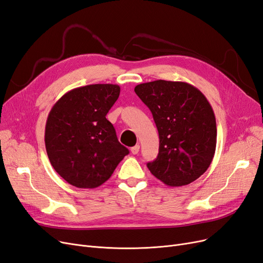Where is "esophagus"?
<instances>
[{"label": "esophagus", "instance_id": "34e87169", "mask_svg": "<svg viewBox=\"0 0 263 263\" xmlns=\"http://www.w3.org/2000/svg\"><path fill=\"white\" fill-rule=\"evenodd\" d=\"M139 149H140L139 144H136V146H134V147L130 149V151H132L133 155H137V153L139 152Z\"/></svg>", "mask_w": 263, "mask_h": 263}]
</instances>
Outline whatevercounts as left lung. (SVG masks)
<instances>
[{
	"label": "left lung",
	"mask_w": 263,
	"mask_h": 263,
	"mask_svg": "<svg viewBox=\"0 0 263 263\" xmlns=\"http://www.w3.org/2000/svg\"><path fill=\"white\" fill-rule=\"evenodd\" d=\"M159 132V155L149 171L171 187L184 186L210 166L216 147V122L200 90L184 81L155 80L135 87Z\"/></svg>",
	"instance_id": "obj_1"
}]
</instances>
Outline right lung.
<instances>
[{
  "mask_svg": "<svg viewBox=\"0 0 263 263\" xmlns=\"http://www.w3.org/2000/svg\"><path fill=\"white\" fill-rule=\"evenodd\" d=\"M120 91V86L112 84L79 87L51 108L45 124V149L52 166L68 184L99 187L129 153L105 117Z\"/></svg>",
  "mask_w": 263,
  "mask_h": 263,
  "instance_id": "right-lung-1",
  "label": "right lung"
}]
</instances>
